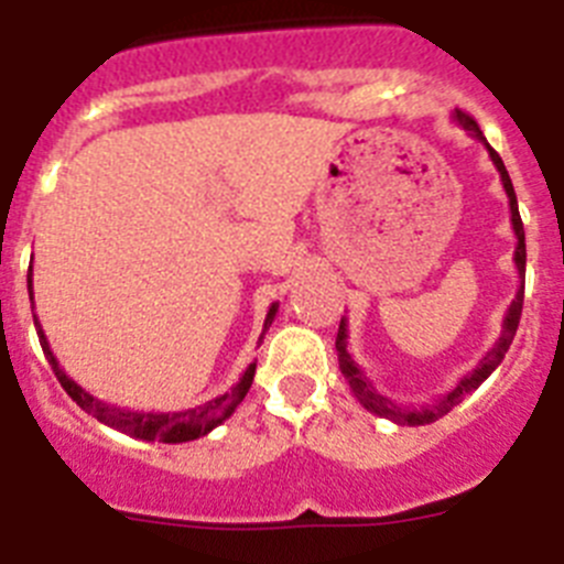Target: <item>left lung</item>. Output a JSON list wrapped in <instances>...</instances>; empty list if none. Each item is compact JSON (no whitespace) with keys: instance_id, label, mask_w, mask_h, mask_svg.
Listing matches in <instances>:
<instances>
[{"instance_id":"obj_1","label":"left lung","mask_w":564,"mask_h":564,"mask_svg":"<svg viewBox=\"0 0 564 564\" xmlns=\"http://www.w3.org/2000/svg\"><path fill=\"white\" fill-rule=\"evenodd\" d=\"M452 118H455V121L460 123V127L466 129L471 138L482 141V147L488 149V158H491V163H495L497 172H500L502 188H506V194H508V208H511V226H514V234H517L514 262H517V271H520V288H517L514 302L508 305L506 318H502V333H500V338L495 341V347H491V350H488L486 356L480 358V364H477L475 370L468 372V376H463L460 381L455 383V390L446 392L443 398H437L435 403H426V406H398L395 401H390V398L383 395V392H378L376 387H372L370 378L364 376V370L358 367L356 361H352L350 350H347V318L341 316V325H338V336H336L338 367H341V376L347 378L352 395L361 401L364 410L376 412L378 417H387V421L401 423V426H423V423L437 421V417H443L449 410H455L463 398L471 395V392H475L477 387H480V383L486 381V378L491 376L497 367H500V361L506 358L508 347H511V341H514L517 327H520V316H522V293H525V231H522V220H520V208H517L514 186H511V177H508V172H506V163H502V158L495 152V149L488 147L475 118H468V115L460 112V109H455V115H452Z\"/></svg>"}]
</instances>
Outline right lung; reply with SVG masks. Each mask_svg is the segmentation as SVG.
Returning <instances> with one entry per match:
<instances>
[{
    "instance_id": "right-lung-1",
    "label": "right lung",
    "mask_w": 564,
    "mask_h": 564,
    "mask_svg": "<svg viewBox=\"0 0 564 564\" xmlns=\"http://www.w3.org/2000/svg\"><path fill=\"white\" fill-rule=\"evenodd\" d=\"M28 293H30V299H33V276H30V273H28ZM276 311H279V302H273V305L268 307L265 325H262V336H265V330L271 327L273 318H276ZM33 325H36L39 341H42L44 358H47L50 367H53V372H56V378H58V383L64 387V392H67V395L73 398V401H76L78 406L87 412V415H93L96 421L107 423V426H112V430L123 432V435L138 437V441L186 443V441H197V437L208 435V432L217 430L223 421H228V417L234 415V410H237L239 403H242V398L248 395V390H251L253 372H257V361L248 364V370L242 372V378L234 383L231 390L223 392V395H217V398H212V401L200 403V406H194V410H183V412L123 410V406H118V403L98 401V398L89 395L84 387H78V383L73 381V378L62 370V367H58L56 356H53V350H50L47 336H44V330H42V325H39L36 316H33Z\"/></svg>"
}]
</instances>
